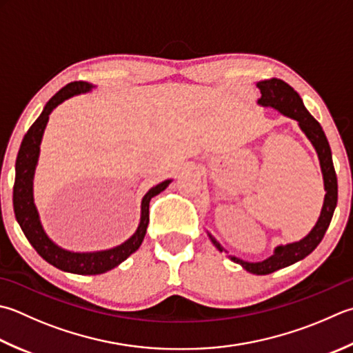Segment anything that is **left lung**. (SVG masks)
I'll use <instances>...</instances> for the list:
<instances>
[{
  "label": "left lung",
  "mask_w": 353,
  "mask_h": 353,
  "mask_svg": "<svg viewBox=\"0 0 353 353\" xmlns=\"http://www.w3.org/2000/svg\"><path fill=\"white\" fill-rule=\"evenodd\" d=\"M257 87L260 88L261 98L259 99V103L261 105H269L277 108L280 113L285 116L292 117L296 122L300 123L301 130L305 131L309 141L319 153L321 171H323V179H324V190H326V196H324V203L323 210L320 214V219L314 230L309 232V236L305 237L296 243H291L286 246H279L275 250L274 255H271L268 260L260 261V263H250V261H243L237 257H231L232 261L243 266L248 272H252L255 275H266L279 271L281 268H286L289 265H294L296 261L307 257V255L312 252L316 246L320 245L323 240L324 234H326L327 228L330 225V220H332L336 200H338V183H336V174L332 162V153H330L329 142L326 139V134L321 128L319 122L315 121V117L310 114L305 103H303L300 94L295 92V90L286 84L283 79L272 78L266 81H260ZM210 239L219 251H225L222 246H220L219 241L214 239L210 234Z\"/></svg>",
  "instance_id": "obj_1"
}]
</instances>
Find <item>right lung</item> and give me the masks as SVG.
<instances>
[{
	"mask_svg": "<svg viewBox=\"0 0 353 353\" xmlns=\"http://www.w3.org/2000/svg\"><path fill=\"white\" fill-rule=\"evenodd\" d=\"M90 88H92V85L87 84V82H70V84L62 87L57 94H53L50 101L46 103L43 113H41L38 119L32 123V127L27 130L24 139L21 142L17 157L15 185H13V211H15V217L18 220L21 230H23L24 236L34 248V251H37L47 263L61 269V271L79 275H96L107 272L110 269H113L119 263H122V261L130 257L134 251L139 250L150 222V200L151 197L157 196L159 192L167 188L168 183L171 182L165 181L162 183H159L145 194L142 200V217L139 228H137V231L133 234V237H130L125 243L116 246L113 250L87 254L70 252L61 250L59 246L54 245L53 241L46 236L43 226L39 223L38 212L33 205L32 196V181L39 154L41 137H43L46 123L48 121V114L52 113V110L54 107H58L59 103L62 101H65L67 98H72L73 94L84 93Z\"/></svg>",
	"mask_w": 353,
	"mask_h": 353,
	"instance_id": "obj_1",
	"label": "right lung"
}]
</instances>
